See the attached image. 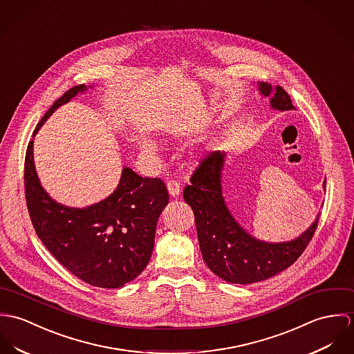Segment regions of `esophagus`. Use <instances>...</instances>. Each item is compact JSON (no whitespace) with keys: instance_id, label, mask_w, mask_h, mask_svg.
Returning <instances> with one entry per match:
<instances>
[{"instance_id":"1","label":"esophagus","mask_w":354,"mask_h":354,"mask_svg":"<svg viewBox=\"0 0 354 354\" xmlns=\"http://www.w3.org/2000/svg\"><path fill=\"white\" fill-rule=\"evenodd\" d=\"M167 187H168V192H169V194L172 196H179L180 194V183L178 182V180H175V179H171V180H168V183H167Z\"/></svg>"}]
</instances>
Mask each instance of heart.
<instances>
[{"label":"heart","instance_id":"heart-1","mask_svg":"<svg viewBox=\"0 0 354 354\" xmlns=\"http://www.w3.org/2000/svg\"><path fill=\"white\" fill-rule=\"evenodd\" d=\"M144 148L148 149V151H152L153 149V145L151 141H144Z\"/></svg>","mask_w":354,"mask_h":354}]
</instances>
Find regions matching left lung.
<instances>
[{"instance_id": "left-lung-1", "label": "left lung", "mask_w": 354, "mask_h": 354, "mask_svg": "<svg viewBox=\"0 0 354 354\" xmlns=\"http://www.w3.org/2000/svg\"><path fill=\"white\" fill-rule=\"evenodd\" d=\"M265 96L272 85L259 84ZM272 107L293 110L290 96L282 86L275 88ZM224 153H207L183 190V198L194 212L199 248L207 268L231 283H252L265 281L293 265L304 252L317 228L314 224L296 240L286 243H263L244 232L228 212L221 194V169ZM326 185V182H324ZM326 187V186H324Z\"/></svg>"}]
</instances>
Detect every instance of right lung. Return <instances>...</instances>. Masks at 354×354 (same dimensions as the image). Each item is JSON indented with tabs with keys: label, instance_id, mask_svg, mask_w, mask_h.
Masks as SVG:
<instances>
[{
	"label": "right lung",
	"instance_id": "right-lung-1",
	"mask_svg": "<svg viewBox=\"0 0 354 354\" xmlns=\"http://www.w3.org/2000/svg\"><path fill=\"white\" fill-rule=\"evenodd\" d=\"M85 89L84 84L66 91L40 119L34 136L55 109ZM28 142L24 161L27 209L37 235L72 274L97 288H120L148 265L158 217L169 201L160 178H142L123 168L118 189L104 201L84 209L66 207L40 186Z\"/></svg>",
	"mask_w": 354,
	"mask_h": 354
}]
</instances>
